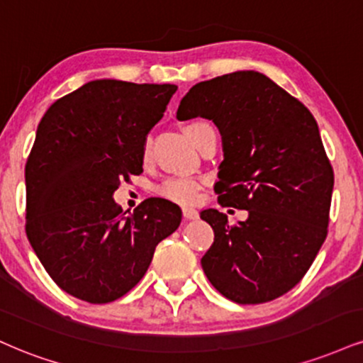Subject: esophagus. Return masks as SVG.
Instances as JSON below:
<instances>
[{"instance_id":"34e87169","label":"esophagus","mask_w":363,"mask_h":363,"mask_svg":"<svg viewBox=\"0 0 363 363\" xmlns=\"http://www.w3.org/2000/svg\"><path fill=\"white\" fill-rule=\"evenodd\" d=\"M182 215H184L186 220H198L199 218V213L196 211L194 208H189V206L182 208Z\"/></svg>"}]
</instances>
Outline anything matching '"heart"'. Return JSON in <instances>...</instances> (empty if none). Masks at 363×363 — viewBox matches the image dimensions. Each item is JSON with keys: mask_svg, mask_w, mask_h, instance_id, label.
<instances>
[{"mask_svg": "<svg viewBox=\"0 0 363 363\" xmlns=\"http://www.w3.org/2000/svg\"><path fill=\"white\" fill-rule=\"evenodd\" d=\"M208 125L209 123H206V121L203 120L191 121V123L186 125L187 137L193 140L194 143L199 130ZM147 154H148V147L145 145V148H143V155L147 157ZM159 194L170 201H176V203H193L196 196H198V184H196L194 181H189V179H169V181H165L164 184L159 187Z\"/></svg>", "mask_w": 363, "mask_h": 363, "instance_id": "heart-1", "label": "heart"}]
</instances>
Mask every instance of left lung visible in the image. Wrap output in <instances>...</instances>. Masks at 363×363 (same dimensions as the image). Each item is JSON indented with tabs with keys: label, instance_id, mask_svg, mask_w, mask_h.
<instances>
[{
	"label": "left lung",
	"instance_id": "left-lung-1",
	"mask_svg": "<svg viewBox=\"0 0 363 363\" xmlns=\"http://www.w3.org/2000/svg\"><path fill=\"white\" fill-rule=\"evenodd\" d=\"M196 116L211 120L221 135L218 201L248 211L235 226L218 209L201 211L215 231L201 265L225 298L267 303L304 277L326 238L335 177L318 123L303 103L257 71L194 84L177 120Z\"/></svg>",
	"mask_w": 363,
	"mask_h": 363
}]
</instances>
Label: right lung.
Here are the masks:
<instances>
[{"label": "right lung", "instance_id": "add662e5", "mask_svg": "<svg viewBox=\"0 0 363 363\" xmlns=\"http://www.w3.org/2000/svg\"><path fill=\"white\" fill-rule=\"evenodd\" d=\"M176 91L89 81L38 123L25 165V230L47 274L74 298L103 304L125 296L181 225V209L167 199L148 198L128 216L113 199L121 179L143 170L147 135Z\"/></svg>", "mask_w": 363, "mask_h": 363}]
</instances>
